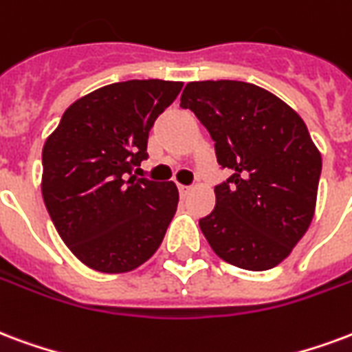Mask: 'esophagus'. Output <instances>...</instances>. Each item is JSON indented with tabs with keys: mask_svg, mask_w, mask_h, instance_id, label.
I'll return each mask as SVG.
<instances>
[{
	"mask_svg": "<svg viewBox=\"0 0 352 352\" xmlns=\"http://www.w3.org/2000/svg\"><path fill=\"white\" fill-rule=\"evenodd\" d=\"M177 190H179L181 197H186L190 194V186H186V184H179V186H177Z\"/></svg>",
	"mask_w": 352,
	"mask_h": 352,
	"instance_id": "obj_1",
	"label": "esophagus"
}]
</instances>
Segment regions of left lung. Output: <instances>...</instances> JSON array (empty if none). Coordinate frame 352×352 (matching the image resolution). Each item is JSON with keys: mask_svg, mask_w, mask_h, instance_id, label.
Segmentation results:
<instances>
[{"mask_svg": "<svg viewBox=\"0 0 352 352\" xmlns=\"http://www.w3.org/2000/svg\"><path fill=\"white\" fill-rule=\"evenodd\" d=\"M181 108L194 111L231 175L216 184L214 210L199 220L210 248L246 270L282 263L308 231L321 155L293 108L254 83L190 82Z\"/></svg>", "mask_w": 352, "mask_h": 352, "instance_id": "1", "label": "left lung"}]
</instances>
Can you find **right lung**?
<instances>
[{
	"instance_id": "right-lung-1",
	"label": "right lung",
	"mask_w": 352,
	"mask_h": 352,
	"mask_svg": "<svg viewBox=\"0 0 352 352\" xmlns=\"http://www.w3.org/2000/svg\"><path fill=\"white\" fill-rule=\"evenodd\" d=\"M183 82L129 80L100 87L65 111L43 149V197L70 252L98 272H129L162 242L179 190L132 175Z\"/></svg>"
}]
</instances>
